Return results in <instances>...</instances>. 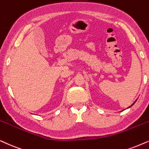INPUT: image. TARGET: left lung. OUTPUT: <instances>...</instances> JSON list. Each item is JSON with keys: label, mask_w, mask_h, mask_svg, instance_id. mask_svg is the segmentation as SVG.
<instances>
[{"label": "left lung", "mask_w": 149, "mask_h": 149, "mask_svg": "<svg viewBox=\"0 0 149 149\" xmlns=\"http://www.w3.org/2000/svg\"><path fill=\"white\" fill-rule=\"evenodd\" d=\"M135 102H136V100H135ZM135 102H134V103H135ZM134 103H133V104H134ZM133 104H132V105H133ZM132 105H131V106H132ZM131 106H130L129 107H131Z\"/></svg>", "instance_id": "1"}]
</instances>
